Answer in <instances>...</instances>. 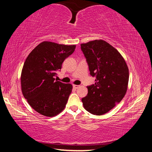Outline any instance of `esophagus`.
<instances>
[{"label":"esophagus","mask_w":152,"mask_h":152,"mask_svg":"<svg viewBox=\"0 0 152 152\" xmlns=\"http://www.w3.org/2000/svg\"><path fill=\"white\" fill-rule=\"evenodd\" d=\"M80 86L79 85H76V84H73V87L74 88H78Z\"/></svg>","instance_id":"obj_1"}]
</instances>
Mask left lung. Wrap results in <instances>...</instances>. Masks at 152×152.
I'll return each instance as SVG.
<instances>
[{
    "mask_svg": "<svg viewBox=\"0 0 152 152\" xmlns=\"http://www.w3.org/2000/svg\"><path fill=\"white\" fill-rule=\"evenodd\" d=\"M90 74L95 84L87 86L88 94L82 102L87 111L96 115L109 112L123 99L127 90L129 69L116 49L103 40L82 43Z\"/></svg>",
    "mask_w": 152,
    "mask_h": 152,
    "instance_id": "1",
    "label": "left lung"
}]
</instances>
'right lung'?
Segmentation results:
<instances>
[{
  "mask_svg": "<svg viewBox=\"0 0 152 152\" xmlns=\"http://www.w3.org/2000/svg\"><path fill=\"white\" fill-rule=\"evenodd\" d=\"M76 45L43 42L33 49L25 60L20 76L23 94L35 111L54 117L64 109L72 85L55 80L65 59Z\"/></svg>",
  "mask_w": 152,
  "mask_h": 152,
  "instance_id": "add662e5",
  "label": "right lung"
}]
</instances>
